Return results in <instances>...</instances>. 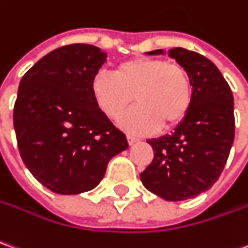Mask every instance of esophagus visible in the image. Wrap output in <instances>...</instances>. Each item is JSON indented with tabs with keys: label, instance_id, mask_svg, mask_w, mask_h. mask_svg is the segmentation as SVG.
<instances>
[{
	"label": "esophagus",
	"instance_id": "esophagus-1",
	"mask_svg": "<svg viewBox=\"0 0 248 248\" xmlns=\"http://www.w3.org/2000/svg\"><path fill=\"white\" fill-rule=\"evenodd\" d=\"M140 140L137 138V137H133V136H127V142H129V145H133V143H136L138 142Z\"/></svg>",
	"mask_w": 248,
	"mask_h": 248
}]
</instances>
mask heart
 <instances>
[{
	"mask_svg": "<svg viewBox=\"0 0 248 248\" xmlns=\"http://www.w3.org/2000/svg\"><path fill=\"white\" fill-rule=\"evenodd\" d=\"M91 95L106 117L119 118V127L130 134H150L160 126L180 124L192 106V82L180 64L160 58H136L117 65L114 75L98 72L91 80Z\"/></svg>",
	"mask_w": 248,
	"mask_h": 248,
	"instance_id": "heart-1",
	"label": "heart"
}]
</instances>
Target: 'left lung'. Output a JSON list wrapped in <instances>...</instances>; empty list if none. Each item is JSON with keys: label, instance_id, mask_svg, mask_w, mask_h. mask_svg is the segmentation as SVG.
<instances>
[{"label": "left lung", "instance_id": "8db88e82", "mask_svg": "<svg viewBox=\"0 0 248 248\" xmlns=\"http://www.w3.org/2000/svg\"><path fill=\"white\" fill-rule=\"evenodd\" d=\"M168 56L189 75L192 106L170 136L148 140L154 158L140 177L154 195L181 202L208 190L224 169L235 137L233 96L220 71L205 56L180 46L169 49Z\"/></svg>", "mask_w": 248, "mask_h": 248}]
</instances>
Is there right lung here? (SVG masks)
Returning <instances> with one entry per match:
<instances>
[{
    "label": "right lung",
    "instance_id": "add662e5",
    "mask_svg": "<svg viewBox=\"0 0 248 248\" xmlns=\"http://www.w3.org/2000/svg\"><path fill=\"white\" fill-rule=\"evenodd\" d=\"M107 53L90 44L49 52L22 76L13 111L24 164L59 195L94 189L126 136L96 107L91 80Z\"/></svg>",
    "mask_w": 248,
    "mask_h": 248
}]
</instances>
